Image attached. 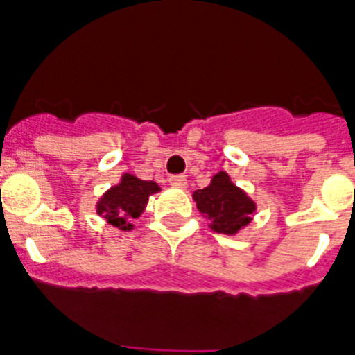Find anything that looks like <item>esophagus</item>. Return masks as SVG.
<instances>
[{
	"mask_svg": "<svg viewBox=\"0 0 355 355\" xmlns=\"http://www.w3.org/2000/svg\"><path fill=\"white\" fill-rule=\"evenodd\" d=\"M169 184L175 187H186L187 186L186 175H171V177H169Z\"/></svg>",
	"mask_w": 355,
	"mask_h": 355,
	"instance_id": "34e87169",
	"label": "esophagus"
}]
</instances>
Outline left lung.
Segmentation results:
<instances>
[{
	"mask_svg": "<svg viewBox=\"0 0 355 355\" xmlns=\"http://www.w3.org/2000/svg\"><path fill=\"white\" fill-rule=\"evenodd\" d=\"M193 198L198 211L211 222V229L223 234L238 233L251 222V214L256 209L254 202L238 189L223 171L214 175L209 186L195 191Z\"/></svg>",
	"mask_w": 355,
	"mask_h": 355,
	"instance_id": "left-lung-1",
	"label": "left lung"
}]
</instances>
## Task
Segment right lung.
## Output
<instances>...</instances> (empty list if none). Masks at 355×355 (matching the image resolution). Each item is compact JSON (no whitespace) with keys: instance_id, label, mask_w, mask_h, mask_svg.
<instances>
[{"instance_id":"obj_1","label":"right lung","mask_w":355,"mask_h":355,"mask_svg":"<svg viewBox=\"0 0 355 355\" xmlns=\"http://www.w3.org/2000/svg\"><path fill=\"white\" fill-rule=\"evenodd\" d=\"M160 187L155 182L141 180L133 175H124L119 186L104 193V196L97 204V213L103 214V218L108 220L115 227L130 231L132 223L128 222L141 216L148 196L157 193Z\"/></svg>"}]
</instances>
